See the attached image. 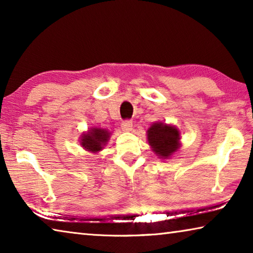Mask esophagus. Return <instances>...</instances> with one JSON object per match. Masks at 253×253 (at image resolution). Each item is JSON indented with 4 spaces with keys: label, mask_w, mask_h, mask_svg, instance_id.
I'll list each match as a JSON object with an SVG mask.
<instances>
[{
    "label": "esophagus",
    "mask_w": 253,
    "mask_h": 253,
    "mask_svg": "<svg viewBox=\"0 0 253 253\" xmlns=\"http://www.w3.org/2000/svg\"><path fill=\"white\" fill-rule=\"evenodd\" d=\"M132 127V123L131 121H124L122 123V129L124 131H130Z\"/></svg>",
    "instance_id": "34e87169"
}]
</instances>
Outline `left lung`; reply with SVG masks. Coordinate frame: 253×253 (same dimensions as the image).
Returning <instances> with one entry per match:
<instances>
[{
  "label": "left lung",
  "mask_w": 253,
  "mask_h": 253,
  "mask_svg": "<svg viewBox=\"0 0 253 253\" xmlns=\"http://www.w3.org/2000/svg\"><path fill=\"white\" fill-rule=\"evenodd\" d=\"M148 144L160 158H169L179 148V131L175 126L154 123L147 130Z\"/></svg>",
  "instance_id": "8db88e82"
}]
</instances>
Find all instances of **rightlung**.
Returning a JSON list of instances; mask_svg holds the SVG:
<instances>
[{"label":"right lung","instance_id":"1","mask_svg":"<svg viewBox=\"0 0 253 253\" xmlns=\"http://www.w3.org/2000/svg\"><path fill=\"white\" fill-rule=\"evenodd\" d=\"M110 132L102 128L92 127L80 137V144L85 151L97 153L104 148L109 139Z\"/></svg>","mask_w":253,"mask_h":253}]
</instances>
